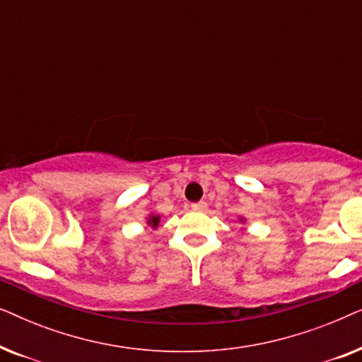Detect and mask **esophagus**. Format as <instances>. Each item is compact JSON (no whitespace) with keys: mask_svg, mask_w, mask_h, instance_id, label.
Returning a JSON list of instances; mask_svg holds the SVG:
<instances>
[{"mask_svg":"<svg viewBox=\"0 0 362 362\" xmlns=\"http://www.w3.org/2000/svg\"><path fill=\"white\" fill-rule=\"evenodd\" d=\"M192 207V211H196V212H202V211H206L207 209V204L204 201H199V202H194V204L191 206Z\"/></svg>","mask_w":362,"mask_h":362,"instance_id":"esophagus-1","label":"esophagus"}]
</instances>
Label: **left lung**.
<instances>
[{
    "instance_id": "1",
    "label": "left lung",
    "mask_w": 362,
    "mask_h": 362,
    "mask_svg": "<svg viewBox=\"0 0 362 362\" xmlns=\"http://www.w3.org/2000/svg\"><path fill=\"white\" fill-rule=\"evenodd\" d=\"M237 221H239L240 224H244V222H245V217H239V219H237Z\"/></svg>"
}]
</instances>
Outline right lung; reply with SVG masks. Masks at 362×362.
<instances>
[{
    "label": "right lung",
    "instance_id": "right-lung-1",
    "mask_svg": "<svg viewBox=\"0 0 362 362\" xmlns=\"http://www.w3.org/2000/svg\"><path fill=\"white\" fill-rule=\"evenodd\" d=\"M160 221H161V216L151 212V214H148V217H146V226L151 227L153 230H156L158 226H160Z\"/></svg>",
    "mask_w": 362,
    "mask_h": 362
}]
</instances>
